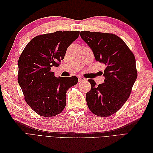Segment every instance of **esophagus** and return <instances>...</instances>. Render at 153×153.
Segmentation results:
<instances>
[{
	"label": "esophagus",
	"mask_w": 153,
	"mask_h": 153,
	"mask_svg": "<svg viewBox=\"0 0 153 153\" xmlns=\"http://www.w3.org/2000/svg\"><path fill=\"white\" fill-rule=\"evenodd\" d=\"M85 80H86V79H85V78L84 77L81 76H78V81H79V82H84V81H85Z\"/></svg>",
	"instance_id": "1"
}]
</instances>
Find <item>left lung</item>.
<instances>
[{"mask_svg": "<svg viewBox=\"0 0 153 153\" xmlns=\"http://www.w3.org/2000/svg\"><path fill=\"white\" fill-rule=\"evenodd\" d=\"M81 38L91 48L98 62L105 64L104 83L86 94L88 107L100 117H108L121 108L128 99L137 77L133 53L124 41L113 34L82 31Z\"/></svg>", "mask_w": 153, "mask_h": 153, "instance_id": "left-lung-1", "label": "left lung"}]
</instances>
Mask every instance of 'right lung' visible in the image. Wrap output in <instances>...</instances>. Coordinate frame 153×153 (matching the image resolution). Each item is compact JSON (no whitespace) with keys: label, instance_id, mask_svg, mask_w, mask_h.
Segmentation results:
<instances>
[{"label":"right lung","instance_id":"obj_1","mask_svg":"<svg viewBox=\"0 0 153 153\" xmlns=\"http://www.w3.org/2000/svg\"><path fill=\"white\" fill-rule=\"evenodd\" d=\"M79 34V31L59 30L36 36L18 59V82L25 100L41 116L61 113L66 105L67 91L77 84L76 76L57 78L50 69L59 66L68 47Z\"/></svg>","mask_w":153,"mask_h":153}]
</instances>
